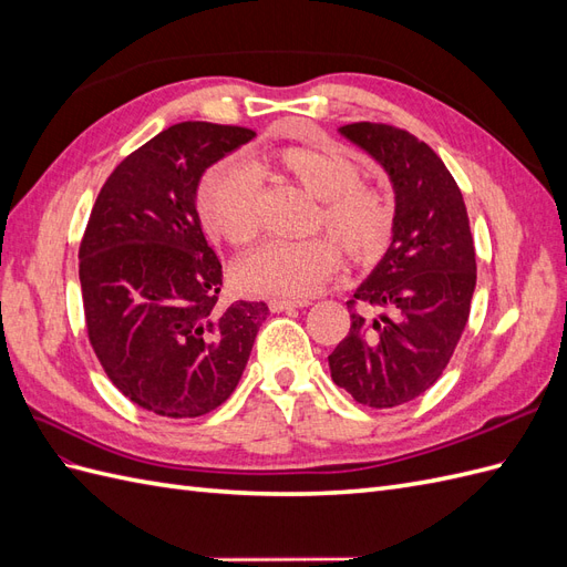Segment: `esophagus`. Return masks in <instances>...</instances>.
<instances>
[{
    "mask_svg": "<svg viewBox=\"0 0 567 567\" xmlns=\"http://www.w3.org/2000/svg\"><path fill=\"white\" fill-rule=\"evenodd\" d=\"M310 300H281V298H274L269 300L271 312H288V310H298V307H307Z\"/></svg>",
    "mask_w": 567,
    "mask_h": 567,
    "instance_id": "esophagus-1",
    "label": "esophagus"
}]
</instances>
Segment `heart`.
Masks as SVG:
<instances>
[{"instance_id": "1", "label": "heart", "mask_w": 567, "mask_h": 567, "mask_svg": "<svg viewBox=\"0 0 567 567\" xmlns=\"http://www.w3.org/2000/svg\"><path fill=\"white\" fill-rule=\"evenodd\" d=\"M262 173H281L317 198V227L340 237L354 260L371 262L385 250L392 231L390 205L375 188L362 184V169L352 158L329 146H284L255 158L252 165L221 161L205 169L196 192L205 231L234 246L252 241L260 227L257 175ZM334 239L269 241L238 260L236 281L252 296L302 300L338 269L342 248Z\"/></svg>"}]
</instances>
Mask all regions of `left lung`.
<instances>
[{"label": "left lung", "mask_w": 567, "mask_h": 567, "mask_svg": "<svg viewBox=\"0 0 567 567\" xmlns=\"http://www.w3.org/2000/svg\"><path fill=\"white\" fill-rule=\"evenodd\" d=\"M367 151L394 192L392 241L354 300L350 333L329 354L331 379L359 404L390 409L416 400L450 364L475 290L466 203L437 153L404 130L352 123L338 130Z\"/></svg>", "instance_id": "obj_1"}]
</instances>
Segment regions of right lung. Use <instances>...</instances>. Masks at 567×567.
I'll list each match as a JSON object with an SVG mask.
<instances>
[{"label":"right lung","instance_id":"obj_1","mask_svg":"<svg viewBox=\"0 0 567 567\" xmlns=\"http://www.w3.org/2000/svg\"><path fill=\"white\" fill-rule=\"evenodd\" d=\"M252 130L179 123L120 163L80 244L90 342L113 385L151 414L196 419L241 381L265 302L219 310L221 265L196 210L205 169Z\"/></svg>","mask_w":567,"mask_h":567}]
</instances>
